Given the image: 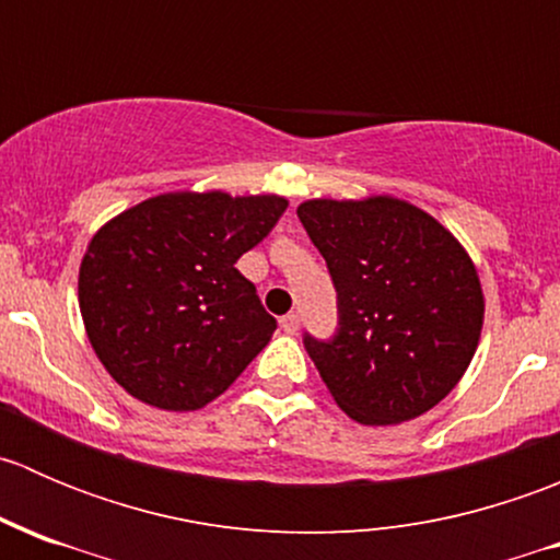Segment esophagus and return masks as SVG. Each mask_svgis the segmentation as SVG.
<instances>
[{
    "instance_id": "obj_1",
    "label": "esophagus",
    "mask_w": 560,
    "mask_h": 560,
    "mask_svg": "<svg viewBox=\"0 0 560 560\" xmlns=\"http://www.w3.org/2000/svg\"><path fill=\"white\" fill-rule=\"evenodd\" d=\"M281 327H284V332H290V336H295L298 330H301V316L295 312L281 316Z\"/></svg>"
}]
</instances>
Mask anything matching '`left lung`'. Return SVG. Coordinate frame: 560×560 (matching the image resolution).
<instances>
[{
    "instance_id": "left-lung-1",
    "label": "left lung",
    "mask_w": 560,
    "mask_h": 560,
    "mask_svg": "<svg viewBox=\"0 0 560 560\" xmlns=\"http://www.w3.org/2000/svg\"><path fill=\"white\" fill-rule=\"evenodd\" d=\"M298 219L338 292L332 341L303 338L336 404L360 425L425 415L477 352V265L442 222L398 197H319L301 202Z\"/></svg>"
}]
</instances>
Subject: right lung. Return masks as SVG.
I'll return each instance as SVG.
<instances>
[{"label": "right lung", "instance_id": "obj_1", "mask_svg": "<svg viewBox=\"0 0 560 560\" xmlns=\"http://www.w3.org/2000/svg\"><path fill=\"white\" fill-rule=\"evenodd\" d=\"M284 211L279 195L167 191L94 233L78 303L100 363L132 398L202 409L262 352L276 319L235 262Z\"/></svg>", "mask_w": 560, "mask_h": 560}]
</instances>
